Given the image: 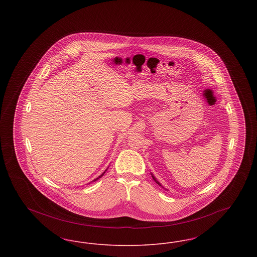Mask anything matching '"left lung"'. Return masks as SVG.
Wrapping results in <instances>:
<instances>
[{"instance_id": "1", "label": "left lung", "mask_w": 257, "mask_h": 257, "mask_svg": "<svg viewBox=\"0 0 257 257\" xmlns=\"http://www.w3.org/2000/svg\"><path fill=\"white\" fill-rule=\"evenodd\" d=\"M151 175H152V178H153V179H154V181H155V182H156V183L158 184V185H159V186H162V185H161V183H160L159 181H157V179H156V178H155V177H154V176H153V174H151ZM162 187H163V186H162ZM163 188H164V187H163Z\"/></svg>"}]
</instances>
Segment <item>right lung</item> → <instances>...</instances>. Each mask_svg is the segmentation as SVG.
<instances>
[{"label":"right lung","instance_id":"obj_1","mask_svg":"<svg viewBox=\"0 0 257 257\" xmlns=\"http://www.w3.org/2000/svg\"><path fill=\"white\" fill-rule=\"evenodd\" d=\"M106 171H107V170H106ZM106 171H104V172H103V173H102V174H101V175H100V176H98L97 178H96V179H94V180H93V181H96V180H98V179H99V178H100V177H102V176H103V175H104V173H105V172H106Z\"/></svg>","mask_w":257,"mask_h":257}]
</instances>
